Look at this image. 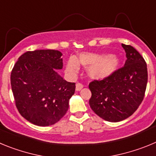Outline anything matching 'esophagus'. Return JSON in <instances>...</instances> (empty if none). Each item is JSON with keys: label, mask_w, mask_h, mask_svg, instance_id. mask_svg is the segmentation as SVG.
Segmentation results:
<instances>
[{"label": "esophagus", "mask_w": 156, "mask_h": 156, "mask_svg": "<svg viewBox=\"0 0 156 156\" xmlns=\"http://www.w3.org/2000/svg\"><path fill=\"white\" fill-rule=\"evenodd\" d=\"M83 87V84L81 83H77L76 84V90L78 91V90H80Z\"/></svg>", "instance_id": "esophagus-1"}]
</instances>
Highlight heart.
<instances>
[{"label": "heart", "mask_w": 156, "mask_h": 156, "mask_svg": "<svg viewBox=\"0 0 156 156\" xmlns=\"http://www.w3.org/2000/svg\"><path fill=\"white\" fill-rule=\"evenodd\" d=\"M79 64L88 67V74L94 79H103L111 75L119 66V59L114 55L105 56L93 53L80 54L77 58L72 57L66 65V72L74 76L79 70Z\"/></svg>", "instance_id": "b5f03b06"}]
</instances>
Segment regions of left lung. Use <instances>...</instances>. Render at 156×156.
<instances>
[{
    "mask_svg": "<svg viewBox=\"0 0 156 156\" xmlns=\"http://www.w3.org/2000/svg\"><path fill=\"white\" fill-rule=\"evenodd\" d=\"M126 52L124 66L102 80L89 83L91 109L108 122H119L133 114L142 102L148 83L144 58L134 48L122 44Z\"/></svg>",
    "mask_w": 156,
    "mask_h": 156,
    "instance_id": "left-lung-1",
    "label": "left lung"
}]
</instances>
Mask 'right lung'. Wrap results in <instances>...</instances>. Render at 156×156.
<instances>
[{
	"label": "right lung",
	"mask_w": 156,
	"mask_h": 156,
	"mask_svg": "<svg viewBox=\"0 0 156 156\" xmlns=\"http://www.w3.org/2000/svg\"><path fill=\"white\" fill-rule=\"evenodd\" d=\"M62 54L57 50L27 51L11 73L15 103L20 115L31 123L48 126L58 122L68 111L76 89L56 69H62Z\"/></svg>",
	"instance_id": "add662e5"
}]
</instances>
